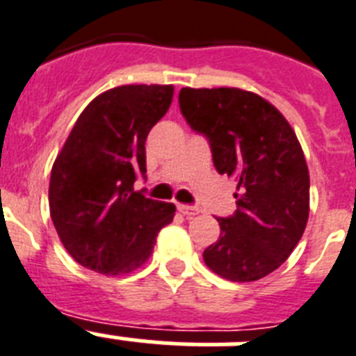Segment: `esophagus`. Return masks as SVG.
Returning a JSON list of instances; mask_svg holds the SVG:
<instances>
[{"label":"esophagus","instance_id":"34e87169","mask_svg":"<svg viewBox=\"0 0 356 356\" xmlns=\"http://www.w3.org/2000/svg\"><path fill=\"white\" fill-rule=\"evenodd\" d=\"M177 210L181 211L183 215H186V217H193V215H199V208L197 206H190V204H177Z\"/></svg>","mask_w":356,"mask_h":356}]
</instances>
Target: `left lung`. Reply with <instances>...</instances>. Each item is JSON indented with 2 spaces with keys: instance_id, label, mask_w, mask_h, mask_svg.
Wrapping results in <instances>:
<instances>
[{
  "instance_id": "8db88e82",
  "label": "left lung",
  "mask_w": 356,
  "mask_h": 356,
  "mask_svg": "<svg viewBox=\"0 0 356 356\" xmlns=\"http://www.w3.org/2000/svg\"><path fill=\"white\" fill-rule=\"evenodd\" d=\"M179 108L208 139L215 170L238 181L237 210L217 217L220 235L206 266L222 279L252 282L293 252L309 215V173L284 115L238 88H181Z\"/></svg>"
}]
</instances>
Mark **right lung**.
Masks as SVG:
<instances>
[{"label": "right lung", "instance_id": "obj_1", "mask_svg": "<svg viewBox=\"0 0 356 356\" xmlns=\"http://www.w3.org/2000/svg\"><path fill=\"white\" fill-rule=\"evenodd\" d=\"M173 86L127 85L97 95L77 118L52 166L50 217L72 259L104 275L150 257L175 206L134 184L146 179L145 141L170 108Z\"/></svg>", "mask_w": 356, "mask_h": 356}]
</instances>
